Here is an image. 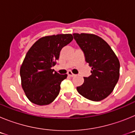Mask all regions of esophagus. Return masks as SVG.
Returning a JSON list of instances; mask_svg holds the SVG:
<instances>
[{
    "instance_id": "1",
    "label": "esophagus",
    "mask_w": 135,
    "mask_h": 135,
    "mask_svg": "<svg viewBox=\"0 0 135 135\" xmlns=\"http://www.w3.org/2000/svg\"><path fill=\"white\" fill-rule=\"evenodd\" d=\"M68 75L69 76H71V77H73V76H74V74L72 73L71 71H69L68 72Z\"/></svg>"
}]
</instances>
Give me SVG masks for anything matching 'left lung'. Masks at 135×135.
Returning a JSON list of instances; mask_svg holds the SVG:
<instances>
[{
    "mask_svg": "<svg viewBox=\"0 0 135 135\" xmlns=\"http://www.w3.org/2000/svg\"><path fill=\"white\" fill-rule=\"evenodd\" d=\"M74 38L91 67V75L84 77L83 84L76 89L82 96L99 101L109 96L120 76V62L103 38L93 34H73Z\"/></svg>",
    "mask_w": 135,
    "mask_h": 135,
    "instance_id": "left-lung-1",
    "label": "left lung"
}]
</instances>
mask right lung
Here are the masks:
<instances>
[{
  "mask_svg": "<svg viewBox=\"0 0 135 135\" xmlns=\"http://www.w3.org/2000/svg\"><path fill=\"white\" fill-rule=\"evenodd\" d=\"M73 40L71 34L44 36L37 40L26 53L20 68L21 86L27 99L34 104L52 103L60 91L67 74L51 69L59 59L61 49Z\"/></svg>",
  "mask_w": 135,
  "mask_h": 135,
  "instance_id": "right-lung-1",
  "label": "right lung"
}]
</instances>
